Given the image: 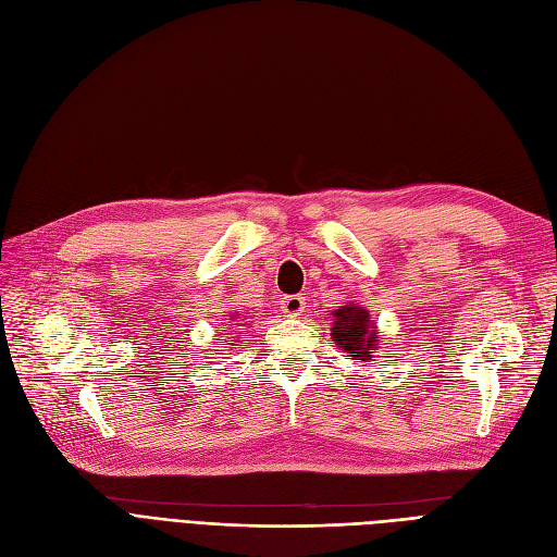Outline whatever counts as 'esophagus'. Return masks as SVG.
Instances as JSON below:
<instances>
[{
    "instance_id": "1",
    "label": "esophagus",
    "mask_w": 557,
    "mask_h": 557,
    "mask_svg": "<svg viewBox=\"0 0 557 557\" xmlns=\"http://www.w3.org/2000/svg\"><path fill=\"white\" fill-rule=\"evenodd\" d=\"M304 306H306V299L301 295H285L281 299V309L287 315H299L304 311Z\"/></svg>"
}]
</instances>
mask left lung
<instances>
[{
	"label": "left lung",
	"instance_id": "left-lung-1",
	"mask_svg": "<svg viewBox=\"0 0 557 557\" xmlns=\"http://www.w3.org/2000/svg\"><path fill=\"white\" fill-rule=\"evenodd\" d=\"M332 336L338 348L348 352V357H359L367 361L371 350L375 348V327L369 320V311L361 306L348 304L334 311V327Z\"/></svg>",
	"mask_w": 557,
	"mask_h": 557
}]
</instances>
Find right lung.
<instances>
[{
    "label": "right lung",
    "mask_w": 557,
    "mask_h": 557,
    "mask_svg": "<svg viewBox=\"0 0 557 557\" xmlns=\"http://www.w3.org/2000/svg\"><path fill=\"white\" fill-rule=\"evenodd\" d=\"M221 341H223V338H221Z\"/></svg>",
    "instance_id": "obj_1"
}]
</instances>
